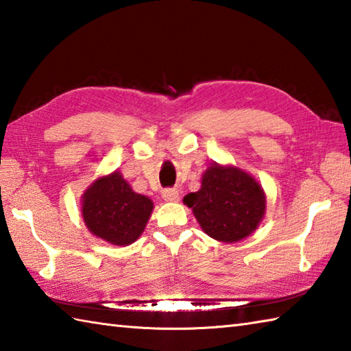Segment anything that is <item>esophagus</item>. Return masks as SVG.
<instances>
[{
  "label": "esophagus",
  "instance_id": "34e87169",
  "mask_svg": "<svg viewBox=\"0 0 351 351\" xmlns=\"http://www.w3.org/2000/svg\"><path fill=\"white\" fill-rule=\"evenodd\" d=\"M162 199L167 200V202H178L180 200V191L176 189H166L162 190Z\"/></svg>",
  "mask_w": 351,
  "mask_h": 351
}]
</instances>
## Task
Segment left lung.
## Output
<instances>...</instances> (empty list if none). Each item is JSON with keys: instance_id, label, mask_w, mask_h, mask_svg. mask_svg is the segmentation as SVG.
Masks as SVG:
<instances>
[{"instance_id": "obj_1", "label": "left lung", "mask_w": 351, "mask_h": 351, "mask_svg": "<svg viewBox=\"0 0 351 351\" xmlns=\"http://www.w3.org/2000/svg\"><path fill=\"white\" fill-rule=\"evenodd\" d=\"M184 204L193 210L206 235L237 243L255 230L265 213L264 190L247 171L213 164L202 176V187L189 193Z\"/></svg>"}]
</instances>
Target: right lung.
<instances>
[{
    "label": "right lung",
    "instance_id": "right-lung-1",
    "mask_svg": "<svg viewBox=\"0 0 351 351\" xmlns=\"http://www.w3.org/2000/svg\"><path fill=\"white\" fill-rule=\"evenodd\" d=\"M152 200L134 191L119 171L96 180L83 195V219L90 232L114 245H128L143 232Z\"/></svg>",
    "mask_w": 351,
    "mask_h": 351
}]
</instances>
